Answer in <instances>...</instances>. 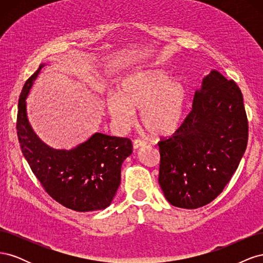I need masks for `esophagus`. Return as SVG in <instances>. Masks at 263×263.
<instances>
[{"instance_id": "esophagus-1", "label": "esophagus", "mask_w": 263, "mask_h": 263, "mask_svg": "<svg viewBox=\"0 0 263 263\" xmlns=\"http://www.w3.org/2000/svg\"><path fill=\"white\" fill-rule=\"evenodd\" d=\"M144 146H146V142H145L144 140L136 139V140H134V142H133V147H134V149H138V148H140V147H144Z\"/></svg>"}]
</instances>
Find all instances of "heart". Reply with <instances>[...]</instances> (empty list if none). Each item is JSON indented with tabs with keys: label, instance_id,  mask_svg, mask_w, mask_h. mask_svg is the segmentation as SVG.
Instances as JSON below:
<instances>
[{
	"label": "heart",
	"instance_id": "1",
	"mask_svg": "<svg viewBox=\"0 0 263 263\" xmlns=\"http://www.w3.org/2000/svg\"><path fill=\"white\" fill-rule=\"evenodd\" d=\"M186 90L179 79L160 69H141L119 80L117 93L106 98V109L119 128L128 127L140 110L144 128L155 137L176 132L185 114Z\"/></svg>",
	"mask_w": 263,
	"mask_h": 263
}]
</instances>
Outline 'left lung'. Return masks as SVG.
I'll return each instance as SVG.
<instances>
[{
	"label": "left lung",
	"mask_w": 263,
	"mask_h": 263,
	"mask_svg": "<svg viewBox=\"0 0 263 263\" xmlns=\"http://www.w3.org/2000/svg\"><path fill=\"white\" fill-rule=\"evenodd\" d=\"M248 141L243 98L217 70L202 79L180 128L159 142V184L168 202L194 210L211 203L237 170Z\"/></svg>",
	"instance_id": "8db88e82"
}]
</instances>
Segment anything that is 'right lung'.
I'll return each instance as SVG.
<instances>
[{"instance_id": "obj_1", "label": "right lung", "mask_w": 263, "mask_h": 263, "mask_svg": "<svg viewBox=\"0 0 263 263\" xmlns=\"http://www.w3.org/2000/svg\"><path fill=\"white\" fill-rule=\"evenodd\" d=\"M45 63L24 85L18 100L17 136L23 156L53 200L77 212L104 210L121 184L122 164L133 153L132 141L94 133L71 149H55L30 126L26 99Z\"/></svg>"}]
</instances>
